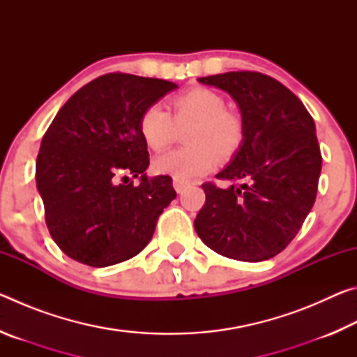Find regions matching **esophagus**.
I'll use <instances>...</instances> for the list:
<instances>
[{
	"mask_svg": "<svg viewBox=\"0 0 357 357\" xmlns=\"http://www.w3.org/2000/svg\"><path fill=\"white\" fill-rule=\"evenodd\" d=\"M190 184H192V183H190L189 179H184V178H173V187H174V190H176L178 193L184 192Z\"/></svg>",
	"mask_w": 357,
	"mask_h": 357,
	"instance_id": "obj_1",
	"label": "esophagus"
}]
</instances>
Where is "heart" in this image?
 <instances>
[{"instance_id":"b5f03b06","label":"heart","mask_w":357,"mask_h":357,"mask_svg":"<svg viewBox=\"0 0 357 357\" xmlns=\"http://www.w3.org/2000/svg\"><path fill=\"white\" fill-rule=\"evenodd\" d=\"M172 114L153 104L142 113L138 130L146 146L162 151L176 137V126L193 123L185 135L189 146L168 151L153 164L155 173L173 178H195L213 170L217 155H234L244 142V121L227 110L223 96L206 86H193L170 100Z\"/></svg>"}]
</instances>
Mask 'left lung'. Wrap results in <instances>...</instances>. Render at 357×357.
I'll return each instance as SVG.
<instances>
[{
	"instance_id": "left-lung-1",
	"label": "left lung",
	"mask_w": 357,
	"mask_h": 357,
	"mask_svg": "<svg viewBox=\"0 0 357 357\" xmlns=\"http://www.w3.org/2000/svg\"><path fill=\"white\" fill-rule=\"evenodd\" d=\"M198 82L227 91L244 121L243 146L217 179L193 222L209 249L239 261H263L291 243L315 203L321 151L315 123L298 96L261 72L238 70Z\"/></svg>"
}]
</instances>
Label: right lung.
<instances>
[{
  "label": "right lung",
  "instance_id": "1",
  "mask_svg": "<svg viewBox=\"0 0 357 357\" xmlns=\"http://www.w3.org/2000/svg\"><path fill=\"white\" fill-rule=\"evenodd\" d=\"M176 84L123 72L84 84L42 138L36 184L52 239L93 268L126 261L153 238L164 208L176 198L172 178L148 179L142 113ZM141 176V184L119 180Z\"/></svg>",
  "mask_w": 357,
  "mask_h": 357
}]
</instances>
